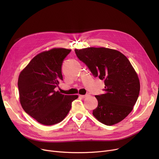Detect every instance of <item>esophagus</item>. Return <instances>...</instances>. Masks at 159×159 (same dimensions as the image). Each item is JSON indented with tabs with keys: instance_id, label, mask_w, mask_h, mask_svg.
Listing matches in <instances>:
<instances>
[{
	"instance_id": "1",
	"label": "esophagus",
	"mask_w": 159,
	"mask_h": 159,
	"mask_svg": "<svg viewBox=\"0 0 159 159\" xmlns=\"http://www.w3.org/2000/svg\"><path fill=\"white\" fill-rule=\"evenodd\" d=\"M88 96H89V94H86V95H80V97H82V98H86V97H88Z\"/></svg>"
}]
</instances>
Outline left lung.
I'll return each mask as SVG.
<instances>
[{
  "label": "left lung",
  "mask_w": 159,
  "mask_h": 159,
  "mask_svg": "<svg viewBox=\"0 0 159 159\" xmlns=\"http://www.w3.org/2000/svg\"><path fill=\"white\" fill-rule=\"evenodd\" d=\"M95 77L104 80V94L95 95L98 106L93 115L111 126L122 120L132 111L140 91L137 74L128 58L116 50L90 47L75 49Z\"/></svg>",
  "instance_id": "obj_1"
}]
</instances>
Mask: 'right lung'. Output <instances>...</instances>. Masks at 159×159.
Returning <instances> with one entry per match:
<instances>
[{
    "label": "right lung",
    "instance_id": "right-lung-1",
    "mask_svg": "<svg viewBox=\"0 0 159 159\" xmlns=\"http://www.w3.org/2000/svg\"><path fill=\"white\" fill-rule=\"evenodd\" d=\"M71 52L54 48L36 55L20 73V102L24 110L39 123L50 126L61 122L69 113L78 95L56 91L63 80L62 65Z\"/></svg>",
    "mask_w": 159,
    "mask_h": 159
}]
</instances>
